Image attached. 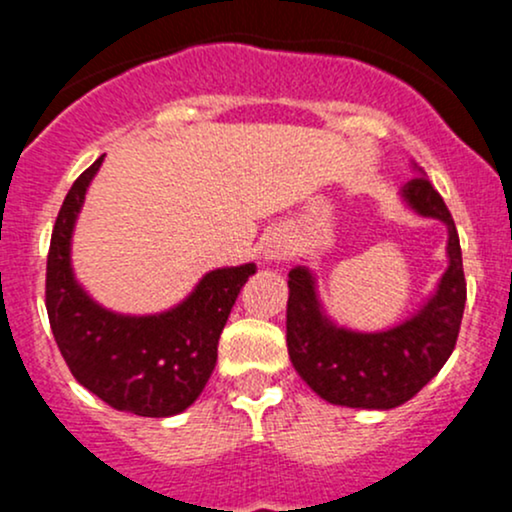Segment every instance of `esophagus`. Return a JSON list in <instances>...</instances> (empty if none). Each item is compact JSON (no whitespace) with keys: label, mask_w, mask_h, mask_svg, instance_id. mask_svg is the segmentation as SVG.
Masks as SVG:
<instances>
[{"label":"esophagus","mask_w":512,"mask_h":512,"mask_svg":"<svg viewBox=\"0 0 512 512\" xmlns=\"http://www.w3.org/2000/svg\"><path fill=\"white\" fill-rule=\"evenodd\" d=\"M293 255V240L286 231L276 228V231L267 233L262 243V257L267 262H284Z\"/></svg>","instance_id":"obj_1"}]
</instances>
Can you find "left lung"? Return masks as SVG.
Here are the masks:
<instances>
[{
    "mask_svg": "<svg viewBox=\"0 0 512 512\" xmlns=\"http://www.w3.org/2000/svg\"><path fill=\"white\" fill-rule=\"evenodd\" d=\"M416 168V166H414ZM402 187L404 204L448 226V269L419 313L383 332H356L334 325L322 308L308 267L289 272L286 346L293 368L325 402L351 409H395L436 378L455 349L467 301L462 250L443 197L416 168Z\"/></svg>",
    "mask_w": 512,
    "mask_h": 512,
    "instance_id": "obj_1",
    "label": "left lung"
}]
</instances>
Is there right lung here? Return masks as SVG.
<instances>
[{"mask_svg":"<svg viewBox=\"0 0 512 512\" xmlns=\"http://www.w3.org/2000/svg\"><path fill=\"white\" fill-rule=\"evenodd\" d=\"M103 156L76 178L64 197L48 252L45 308L69 370L88 392L117 411L166 419L202 395L216 366V346L240 289L255 264L204 274L195 291L156 315L103 308L76 281L72 236L86 190Z\"/></svg>","mask_w":512,"mask_h":512,"instance_id":"1","label":"right lung"}]
</instances>
